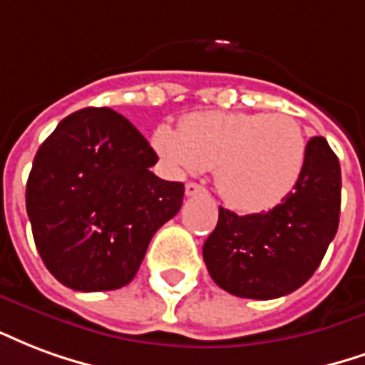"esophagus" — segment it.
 Returning a JSON list of instances; mask_svg holds the SVG:
<instances>
[{
	"label": "esophagus",
	"instance_id": "1",
	"mask_svg": "<svg viewBox=\"0 0 365 365\" xmlns=\"http://www.w3.org/2000/svg\"><path fill=\"white\" fill-rule=\"evenodd\" d=\"M186 196H196V194H204V188L200 185H196V182H188L185 188Z\"/></svg>",
	"mask_w": 365,
	"mask_h": 365
}]
</instances>
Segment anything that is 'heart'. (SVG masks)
I'll return each mask as SVG.
<instances>
[{
  "mask_svg": "<svg viewBox=\"0 0 365 365\" xmlns=\"http://www.w3.org/2000/svg\"><path fill=\"white\" fill-rule=\"evenodd\" d=\"M153 148L177 173L215 169L230 206L264 212L294 192L307 161V138L284 113H196L179 130L159 126Z\"/></svg>",
  "mask_w": 365,
  "mask_h": 365,
  "instance_id": "obj_1",
  "label": "heart"
}]
</instances>
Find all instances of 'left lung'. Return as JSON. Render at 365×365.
Instances as JSON below:
<instances>
[{
    "mask_svg": "<svg viewBox=\"0 0 365 365\" xmlns=\"http://www.w3.org/2000/svg\"><path fill=\"white\" fill-rule=\"evenodd\" d=\"M339 157L324 138L307 142L294 192L262 214L220 208L202 255L212 280L249 299H276L302 288L323 260L340 217Z\"/></svg>",
    "mask_w": 365,
    "mask_h": 365,
    "instance_id": "left-lung-1",
    "label": "left lung"
}]
</instances>
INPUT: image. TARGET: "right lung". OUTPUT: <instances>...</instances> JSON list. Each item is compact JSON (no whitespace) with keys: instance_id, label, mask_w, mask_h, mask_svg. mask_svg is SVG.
I'll return each instance as SVG.
<instances>
[{"instance_id":"add662e5","label":"right lung","mask_w":365,"mask_h":365,"mask_svg":"<svg viewBox=\"0 0 365 365\" xmlns=\"http://www.w3.org/2000/svg\"><path fill=\"white\" fill-rule=\"evenodd\" d=\"M148 140L113 108H81L48 135L26 180L34 245L56 280L108 292L134 280L185 185L155 177Z\"/></svg>"}]
</instances>
